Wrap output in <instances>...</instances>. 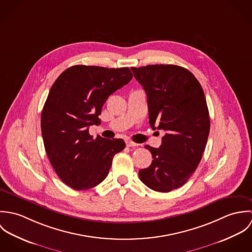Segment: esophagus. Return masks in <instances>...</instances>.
Instances as JSON below:
<instances>
[{
	"label": "esophagus",
	"instance_id": "obj_1",
	"mask_svg": "<svg viewBox=\"0 0 252 252\" xmlns=\"http://www.w3.org/2000/svg\"><path fill=\"white\" fill-rule=\"evenodd\" d=\"M126 145L128 146V147H131V146H138L139 144H136V143H134V142H132V141H126Z\"/></svg>",
	"mask_w": 252,
	"mask_h": 252
}]
</instances>
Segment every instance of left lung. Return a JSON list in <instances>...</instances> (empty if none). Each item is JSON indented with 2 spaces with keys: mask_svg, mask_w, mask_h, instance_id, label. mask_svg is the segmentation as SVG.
Wrapping results in <instances>:
<instances>
[{
  "mask_svg": "<svg viewBox=\"0 0 252 252\" xmlns=\"http://www.w3.org/2000/svg\"><path fill=\"white\" fill-rule=\"evenodd\" d=\"M131 69L146 93L151 128L166 132L159 148L145 145L153 160L139 171V177L154 191L170 192L185 184L202 159L210 133L206 97L200 82L185 68Z\"/></svg>",
  "mask_w": 252,
  "mask_h": 252,
  "instance_id": "8db88e82",
  "label": "left lung"
}]
</instances>
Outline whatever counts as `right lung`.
Instances as JSON below:
<instances>
[{"label": "right lung", "mask_w": 252, "mask_h": 252, "mask_svg": "<svg viewBox=\"0 0 252 252\" xmlns=\"http://www.w3.org/2000/svg\"><path fill=\"white\" fill-rule=\"evenodd\" d=\"M133 77L129 68L76 65L53 83L41 111V134L48 159L65 184L75 190L92 188L108 176L113 156L125 148L122 139L89 135V126L109 95Z\"/></svg>", "instance_id": "add662e5"}]
</instances>
